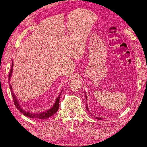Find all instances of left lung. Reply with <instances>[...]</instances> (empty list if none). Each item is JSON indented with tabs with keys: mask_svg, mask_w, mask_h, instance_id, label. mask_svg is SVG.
<instances>
[{
	"mask_svg": "<svg viewBox=\"0 0 147 147\" xmlns=\"http://www.w3.org/2000/svg\"><path fill=\"white\" fill-rule=\"evenodd\" d=\"M86 98H87V97H86ZM87 110H88V107H87ZM96 119H99V120H101L102 119L101 118H99V117H96Z\"/></svg>",
	"mask_w": 147,
	"mask_h": 147,
	"instance_id": "left-lung-1",
	"label": "left lung"
}]
</instances>
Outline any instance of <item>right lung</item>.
Listing matches in <instances>:
<instances>
[{"instance_id": "obj_1", "label": "right lung", "mask_w": 147, "mask_h": 147, "mask_svg": "<svg viewBox=\"0 0 147 147\" xmlns=\"http://www.w3.org/2000/svg\"><path fill=\"white\" fill-rule=\"evenodd\" d=\"M13 65V63L12 62L11 68L10 72H9V81H10V78H11V75H12ZM9 87H10V90H11V92L13 98V102H14L15 106H16L17 109H18V110H19L20 112H21L24 115H25V116H27V117H30L32 119H45L49 118V117H51V116H52V115H54L55 113L57 112V110H58L60 96H58V98H57L56 101H55V102L54 104V105H53V107H52L51 109H50L49 110L46 111H45V112H42V113H30V112H28V111H24L22 109L21 107H20V105H19V102H18V99H17L16 96H15L14 93L12 90V87L10 84H9ZM61 93H62V92H61Z\"/></svg>"}]
</instances>
